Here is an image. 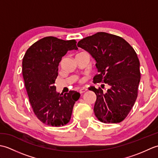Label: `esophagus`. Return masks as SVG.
Masks as SVG:
<instances>
[{
    "label": "esophagus",
    "mask_w": 158,
    "mask_h": 158,
    "mask_svg": "<svg viewBox=\"0 0 158 158\" xmlns=\"http://www.w3.org/2000/svg\"><path fill=\"white\" fill-rule=\"evenodd\" d=\"M87 90H88V89L87 88H81L79 89V93L80 94H83V93H84V92H85Z\"/></svg>",
    "instance_id": "1"
}]
</instances>
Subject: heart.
Returning a JSON list of instances; mask_svg holds the SVG:
<instances>
[{
	"label": "heart",
	"mask_w": 158,
	"mask_h": 158,
	"mask_svg": "<svg viewBox=\"0 0 158 158\" xmlns=\"http://www.w3.org/2000/svg\"><path fill=\"white\" fill-rule=\"evenodd\" d=\"M85 53V52H81V53ZM83 79H80L79 81V83H82V82H83Z\"/></svg>",
	"instance_id": "obj_1"
}]
</instances>
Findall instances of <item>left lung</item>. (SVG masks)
<instances>
[{
    "label": "left lung",
    "mask_w": 158,
    "mask_h": 158,
    "mask_svg": "<svg viewBox=\"0 0 158 158\" xmlns=\"http://www.w3.org/2000/svg\"><path fill=\"white\" fill-rule=\"evenodd\" d=\"M77 46L96 60L98 73L94 77V83L110 87L106 93L100 88L89 89L96 95L94 107L96 117L106 123L122 122L138 96L140 62L135 49L123 38L104 32L83 38Z\"/></svg>",
    "instance_id": "left-lung-1"
}]
</instances>
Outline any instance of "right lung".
Returning a JSON list of instances; mask_svg holds the SVG:
<instances>
[{
  "instance_id": "right-lung-1",
  "label": "right lung",
  "mask_w": 158,
  "mask_h": 158,
  "mask_svg": "<svg viewBox=\"0 0 158 158\" xmlns=\"http://www.w3.org/2000/svg\"><path fill=\"white\" fill-rule=\"evenodd\" d=\"M75 39L64 41L46 36L27 49L22 61V75L33 112L50 126L60 127L70 122L73 106L80 94L56 91L59 63L69 50L77 49Z\"/></svg>"
}]
</instances>
